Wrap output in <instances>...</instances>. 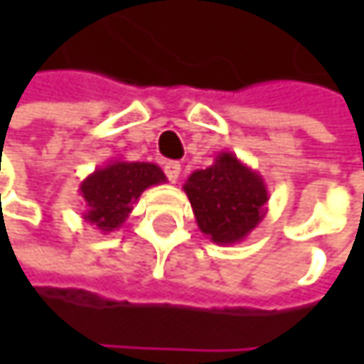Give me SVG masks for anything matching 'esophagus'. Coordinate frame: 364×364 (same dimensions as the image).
Wrapping results in <instances>:
<instances>
[{
	"label": "esophagus",
	"instance_id": "34e87169",
	"mask_svg": "<svg viewBox=\"0 0 364 364\" xmlns=\"http://www.w3.org/2000/svg\"><path fill=\"white\" fill-rule=\"evenodd\" d=\"M164 173H166L168 181L177 183L179 175H181V164H179V162H166V164H164Z\"/></svg>",
	"mask_w": 364,
	"mask_h": 364
}]
</instances>
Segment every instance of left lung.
<instances>
[{"label":"left lung","instance_id":"8db88e82","mask_svg":"<svg viewBox=\"0 0 364 364\" xmlns=\"http://www.w3.org/2000/svg\"><path fill=\"white\" fill-rule=\"evenodd\" d=\"M200 232L215 245L242 242L265 217L267 185L232 151H219L208 168L183 183Z\"/></svg>","mask_w":364,"mask_h":364}]
</instances>
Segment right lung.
Wrapping results in <instances>:
<instances>
[{
  "label": "right lung",
  "instance_id": "obj_1",
  "mask_svg": "<svg viewBox=\"0 0 364 364\" xmlns=\"http://www.w3.org/2000/svg\"><path fill=\"white\" fill-rule=\"evenodd\" d=\"M160 183H166V175L154 162L109 160L80 183L86 202L82 219L103 234L119 230L141 193Z\"/></svg>",
  "mask_w": 364,
  "mask_h": 364
}]
</instances>
